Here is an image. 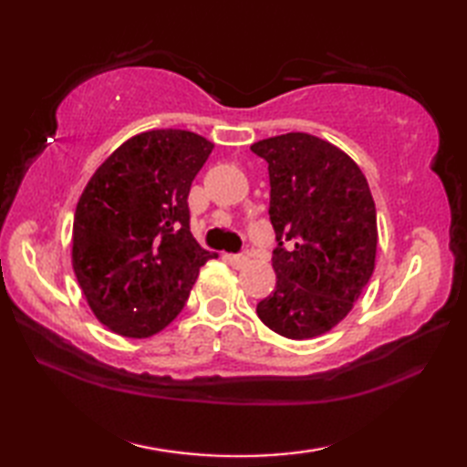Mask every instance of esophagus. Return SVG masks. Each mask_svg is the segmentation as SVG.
<instances>
[{"mask_svg":"<svg viewBox=\"0 0 467 467\" xmlns=\"http://www.w3.org/2000/svg\"><path fill=\"white\" fill-rule=\"evenodd\" d=\"M226 261H228V265H233L234 269H243V266L249 263V256H244V254H226Z\"/></svg>","mask_w":467,"mask_h":467,"instance_id":"34e87169","label":"esophagus"}]
</instances>
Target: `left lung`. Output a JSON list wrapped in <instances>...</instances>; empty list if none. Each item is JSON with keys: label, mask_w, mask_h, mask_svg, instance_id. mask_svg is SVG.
<instances>
[{"label": "left lung", "mask_w": 467, "mask_h": 467, "mask_svg": "<svg viewBox=\"0 0 467 467\" xmlns=\"http://www.w3.org/2000/svg\"><path fill=\"white\" fill-rule=\"evenodd\" d=\"M269 164L275 291L256 315L286 339L303 341L339 325L375 269L377 211L361 168L341 148L306 132L254 142ZM283 240H295L291 252Z\"/></svg>", "instance_id": "obj_1"}]
</instances>
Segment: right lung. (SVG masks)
Segmentation results:
<instances>
[{
    "label": "right lung",
    "mask_w": 467,
    "mask_h": 467,
    "mask_svg": "<svg viewBox=\"0 0 467 467\" xmlns=\"http://www.w3.org/2000/svg\"><path fill=\"white\" fill-rule=\"evenodd\" d=\"M214 144L188 130L128 138L98 166L78 201L72 266L94 317L146 339L184 309L204 251L188 226V192Z\"/></svg>",
    "instance_id": "add662e5"
}]
</instances>
